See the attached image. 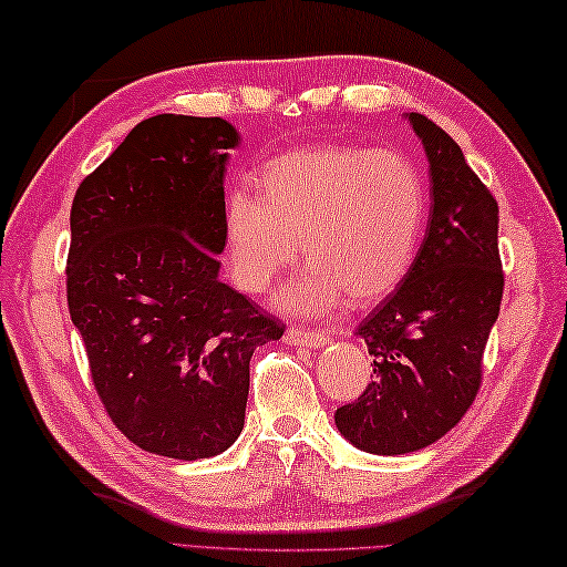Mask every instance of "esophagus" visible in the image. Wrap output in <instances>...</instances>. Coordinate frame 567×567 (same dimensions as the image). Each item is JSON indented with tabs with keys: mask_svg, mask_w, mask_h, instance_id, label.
<instances>
[{
	"mask_svg": "<svg viewBox=\"0 0 567 567\" xmlns=\"http://www.w3.org/2000/svg\"><path fill=\"white\" fill-rule=\"evenodd\" d=\"M286 341L291 346H309V349H323L326 346V336L321 331L313 329H303V326H293V329L286 331Z\"/></svg>",
	"mask_w": 567,
	"mask_h": 567,
	"instance_id": "esophagus-1",
	"label": "esophagus"
}]
</instances>
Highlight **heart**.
<instances>
[{
	"label": "heart",
	"mask_w": 567,
	"mask_h": 567,
	"mask_svg": "<svg viewBox=\"0 0 567 567\" xmlns=\"http://www.w3.org/2000/svg\"><path fill=\"white\" fill-rule=\"evenodd\" d=\"M261 196L228 194L224 251L234 284L264 293L296 254L311 264L281 303L316 313L373 306L409 276L425 218V184L411 158L389 148L316 144L268 162Z\"/></svg>",
	"instance_id": "heart-1"
}]
</instances>
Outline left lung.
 <instances>
[{
	"mask_svg": "<svg viewBox=\"0 0 567 567\" xmlns=\"http://www.w3.org/2000/svg\"><path fill=\"white\" fill-rule=\"evenodd\" d=\"M405 116L431 164L429 228L403 284L355 329L369 389L336 411L343 439L375 455L421 451L463 419L503 299L498 204L441 126Z\"/></svg>",
	"mask_w": 567,
	"mask_h": 567,
	"instance_id": "1",
	"label": "left lung"
}]
</instances>
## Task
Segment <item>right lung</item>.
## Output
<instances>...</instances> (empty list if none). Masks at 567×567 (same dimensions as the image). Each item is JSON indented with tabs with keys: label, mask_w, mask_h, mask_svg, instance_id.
Masks as SVG:
<instances>
[{
	"label": "right lung",
	"mask_w": 567,
	"mask_h": 567,
	"mask_svg": "<svg viewBox=\"0 0 567 567\" xmlns=\"http://www.w3.org/2000/svg\"><path fill=\"white\" fill-rule=\"evenodd\" d=\"M238 142L218 116L144 118L79 184L69 218L66 301L94 389L128 441L176 461L238 439L251 355L284 336L218 278Z\"/></svg>",
	"instance_id": "1"
}]
</instances>
